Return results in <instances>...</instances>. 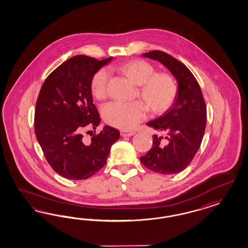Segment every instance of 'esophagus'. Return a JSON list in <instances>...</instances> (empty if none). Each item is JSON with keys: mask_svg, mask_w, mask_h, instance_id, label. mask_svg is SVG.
<instances>
[{"mask_svg": "<svg viewBox=\"0 0 248 248\" xmlns=\"http://www.w3.org/2000/svg\"><path fill=\"white\" fill-rule=\"evenodd\" d=\"M135 134V132H134V131H127V130H123L121 132V135H122V136H124V137H130V136H132V135H134Z\"/></svg>", "mask_w": 248, "mask_h": 248, "instance_id": "34e87169", "label": "esophagus"}]
</instances>
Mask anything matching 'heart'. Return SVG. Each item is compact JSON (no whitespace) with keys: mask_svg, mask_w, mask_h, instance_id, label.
I'll use <instances>...</instances> for the list:
<instances>
[{"mask_svg":"<svg viewBox=\"0 0 248 248\" xmlns=\"http://www.w3.org/2000/svg\"><path fill=\"white\" fill-rule=\"evenodd\" d=\"M117 70L130 81L140 86L139 95L151 111L163 113L173 103L177 93V84L172 75L155 74V67L143 60L129 61L117 66ZM109 72L101 69L93 75L91 89L98 100L107 95ZM102 116L108 124L122 129H131L146 117V109L140 102H110L102 108Z\"/></svg>","mask_w":248,"mask_h":248,"instance_id":"heart-1","label":"heart"}]
</instances>
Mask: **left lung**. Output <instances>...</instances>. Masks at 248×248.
Segmentation results:
<instances>
[{
    "label": "left lung",
    "mask_w": 248,
    "mask_h": 248,
    "mask_svg": "<svg viewBox=\"0 0 248 248\" xmlns=\"http://www.w3.org/2000/svg\"><path fill=\"white\" fill-rule=\"evenodd\" d=\"M142 55L170 71L177 82V93L163 115L146 124L165 136L153 135V146L140 161L155 173H180L195 157L203 140L206 125L203 93L191 71L170 54L152 51Z\"/></svg>",
    "instance_id": "obj_1"
}]
</instances>
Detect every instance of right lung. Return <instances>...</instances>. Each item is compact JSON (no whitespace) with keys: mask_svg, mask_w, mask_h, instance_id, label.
<instances>
[{"mask_svg":"<svg viewBox=\"0 0 248 248\" xmlns=\"http://www.w3.org/2000/svg\"><path fill=\"white\" fill-rule=\"evenodd\" d=\"M112 60L74 56L51 73L40 90L35 135L47 162L64 178L84 180L97 173L119 139V131L108 125L90 142L83 138L85 129L95 130L101 122L93 101V77Z\"/></svg>","mask_w":248,"mask_h":248,"instance_id":"right-lung-1","label":"right lung"}]
</instances>
